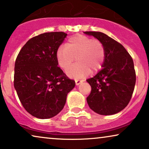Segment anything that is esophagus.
I'll return each mask as SVG.
<instances>
[{"label":"esophagus","mask_w":149,"mask_h":149,"mask_svg":"<svg viewBox=\"0 0 149 149\" xmlns=\"http://www.w3.org/2000/svg\"><path fill=\"white\" fill-rule=\"evenodd\" d=\"M81 82H82V81L79 80V79H77V80H75V83H76L77 85H79Z\"/></svg>","instance_id":"esophagus-1"}]
</instances>
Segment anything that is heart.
<instances>
[{
    "mask_svg": "<svg viewBox=\"0 0 149 149\" xmlns=\"http://www.w3.org/2000/svg\"><path fill=\"white\" fill-rule=\"evenodd\" d=\"M58 66L66 70L74 62L77 63L66 71L71 78L79 79L96 72L102 67L106 52L100 40L83 34H76L69 38L65 46L60 47L56 52Z\"/></svg>",
    "mask_w": 149,
    "mask_h": 149,
    "instance_id": "heart-1",
    "label": "heart"
}]
</instances>
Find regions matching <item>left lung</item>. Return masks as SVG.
I'll list each match as a JSON object with an SVG mask.
<instances>
[{
  "mask_svg": "<svg viewBox=\"0 0 149 149\" xmlns=\"http://www.w3.org/2000/svg\"><path fill=\"white\" fill-rule=\"evenodd\" d=\"M102 42L103 68L88 79L91 90L87 97L90 109L100 115H114L127 107L136 84V71L129 53L121 43L100 32H85Z\"/></svg>",
  "mask_w": 149,
  "mask_h": 149,
  "instance_id": "left-lung-1",
  "label": "left lung"
}]
</instances>
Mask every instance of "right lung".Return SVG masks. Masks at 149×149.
Masks as SVG:
<instances>
[{"label":"right lung","mask_w":149,"mask_h":149,"mask_svg":"<svg viewBox=\"0 0 149 149\" xmlns=\"http://www.w3.org/2000/svg\"><path fill=\"white\" fill-rule=\"evenodd\" d=\"M66 36L65 32H52L34 36L16 58L14 87L26 111L36 118L58 115L74 87L75 81L58 66L56 57Z\"/></svg>","instance_id":"obj_1"}]
</instances>
